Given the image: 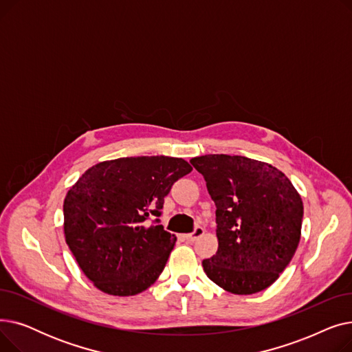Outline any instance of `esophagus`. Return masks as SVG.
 I'll use <instances>...</instances> for the list:
<instances>
[{
  "label": "esophagus",
  "mask_w": 352,
  "mask_h": 352,
  "mask_svg": "<svg viewBox=\"0 0 352 352\" xmlns=\"http://www.w3.org/2000/svg\"><path fill=\"white\" fill-rule=\"evenodd\" d=\"M204 228H202V227H197L195 230H194V232H191V234H186V235H184V239H186V241L187 243H194L195 241V239H198L199 236H202V235H204Z\"/></svg>",
  "instance_id": "34e87169"
}]
</instances>
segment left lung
Masks as SVG:
<instances>
[{
  "instance_id": "left-lung-1",
  "label": "left lung",
  "mask_w": 352,
  "mask_h": 352,
  "mask_svg": "<svg viewBox=\"0 0 352 352\" xmlns=\"http://www.w3.org/2000/svg\"><path fill=\"white\" fill-rule=\"evenodd\" d=\"M215 202L217 252L202 261L223 289L250 295L278 280L297 251L304 206L288 177L268 162L210 154L191 160Z\"/></svg>"
}]
</instances>
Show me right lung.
Masks as SVG:
<instances>
[{
  "mask_svg": "<svg viewBox=\"0 0 352 352\" xmlns=\"http://www.w3.org/2000/svg\"><path fill=\"white\" fill-rule=\"evenodd\" d=\"M191 171L182 158H118L92 165L68 190L65 243L96 288L129 297L157 281L177 236L146 219L160 215L173 184Z\"/></svg>",
  "mask_w": 352,
  "mask_h": 352,
  "instance_id": "1",
  "label": "right lung"
}]
</instances>
